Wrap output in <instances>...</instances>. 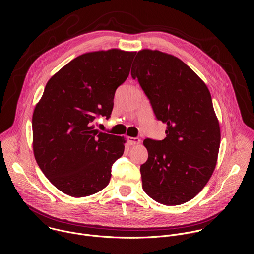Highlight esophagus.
<instances>
[{"mask_svg":"<svg viewBox=\"0 0 254 254\" xmlns=\"http://www.w3.org/2000/svg\"><path fill=\"white\" fill-rule=\"evenodd\" d=\"M127 140H128V143L130 144V146H134V144H138L140 143V139L137 138V137H131V136H128L127 137Z\"/></svg>","mask_w":254,"mask_h":254,"instance_id":"34e87169","label":"esophagus"}]
</instances>
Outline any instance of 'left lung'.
Returning <instances> with one entry per match:
<instances>
[{"label": "left lung", "mask_w": 254, "mask_h": 254, "mask_svg": "<svg viewBox=\"0 0 254 254\" xmlns=\"http://www.w3.org/2000/svg\"><path fill=\"white\" fill-rule=\"evenodd\" d=\"M132 67V78L167 125L163 140H143L142 189L161 204H184L206 186L218 159L221 133L210 91L187 64L159 50H139Z\"/></svg>", "instance_id": "left-lung-1"}]
</instances>
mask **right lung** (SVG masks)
Listing matches in <instances>:
<instances>
[{
	"label": "right lung",
	"instance_id": "right-lung-1",
	"mask_svg": "<svg viewBox=\"0 0 254 254\" xmlns=\"http://www.w3.org/2000/svg\"><path fill=\"white\" fill-rule=\"evenodd\" d=\"M135 53L113 48L79 55L48 80L34 108L35 160L66 195L87 197L110 183L127 140L100 132L93 122L111 117L115 92L127 78Z\"/></svg>",
	"mask_w": 254,
	"mask_h": 254
}]
</instances>
